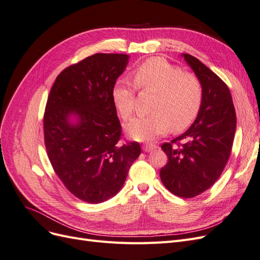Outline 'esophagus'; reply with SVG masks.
Listing matches in <instances>:
<instances>
[{
  "label": "esophagus",
  "instance_id": "obj_1",
  "mask_svg": "<svg viewBox=\"0 0 260 260\" xmlns=\"http://www.w3.org/2000/svg\"><path fill=\"white\" fill-rule=\"evenodd\" d=\"M154 148H156V145L152 144V143H145L143 145V151L144 152H149V151H152V149H154Z\"/></svg>",
  "mask_w": 260,
  "mask_h": 260
}]
</instances>
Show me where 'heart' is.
<instances>
[{"instance_id": "heart-1", "label": "heart", "mask_w": 260, "mask_h": 260, "mask_svg": "<svg viewBox=\"0 0 260 260\" xmlns=\"http://www.w3.org/2000/svg\"><path fill=\"white\" fill-rule=\"evenodd\" d=\"M133 81L139 90L156 93L152 112L127 124V132L139 141L153 140L172 131H182L193 123L203 104V86L192 73L182 72L162 57H152L133 70ZM113 101L122 119L135 113L137 90L125 80H118L113 88Z\"/></svg>"}]
</instances>
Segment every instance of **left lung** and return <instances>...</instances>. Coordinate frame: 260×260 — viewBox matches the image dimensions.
I'll return each mask as SVG.
<instances>
[{"label": "left lung", "instance_id": "8db88e82", "mask_svg": "<svg viewBox=\"0 0 260 260\" xmlns=\"http://www.w3.org/2000/svg\"><path fill=\"white\" fill-rule=\"evenodd\" d=\"M183 57L202 83L203 104L183 135L161 144L168 162L160 169V179L172 194L191 199L221 176L231 155L237 115L228 85L196 57Z\"/></svg>", "mask_w": 260, "mask_h": 260}]
</instances>
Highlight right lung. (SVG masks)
<instances>
[{"label":"right lung","instance_id":"1","mask_svg":"<svg viewBox=\"0 0 260 260\" xmlns=\"http://www.w3.org/2000/svg\"><path fill=\"white\" fill-rule=\"evenodd\" d=\"M125 54L98 53L65 68L50 91L43 116L50 162L67 190L99 204L122 187L138 142H120L121 124L113 88L128 64ZM77 122H70V116Z\"/></svg>","mask_w":260,"mask_h":260}]
</instances>
